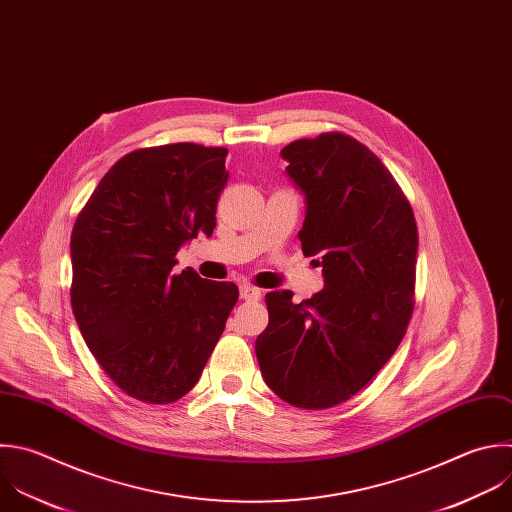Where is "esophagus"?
Here are the masks:
<instances>
[{
    "label": "esophagus",
    "instance_id": "obj_1",
    "mask_svg": "<svg viewBox=\"0 0 512 512\" xmlns=\"http://www.w3.org/2000/svg\"><path fill=\"white\" fill-rule=\"evenodd\" d=\"M241 299H245V301H257V299H261V289H257V287H253V285H241Z\"/></svg>",
    "mask_w": 512,
    "mask_h": 512
}]
</instances>
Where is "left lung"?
<instances>
[{"label":"left lung","instance_id":"left-lung-1","mask_svg":"<svg viewBox=\"0 0 512 512\" xmlns=\"http://www.w3.org/2000/svg\"><path fill=\"white\" fill-rule=\"evenodd\" d=\"M281 156L305 201L299 241L323 267V289L301 303L287 289L267 293L255 354L281 400L323 410L356 396L398 350L414 309L418 229L388 168L356 138L325 132Z\"/></svg>","mask_w":512,"mask_h":512}]
</instances>
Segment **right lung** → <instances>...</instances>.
I'll list each match as a JSON object with an SVG mask.
<instances>
[{"instance_id":"right-lung-1","label":"right lung","mask_w":512,"mask_h":512,"mask_svg":"<svg viewBox=\"0 0 512 512\" xmlns=\"http://www.w3.org/2000/svg\"><path fill=\"white\" fill-rule=\"evenodd\" d=\"M227 148H140L102 177L70 239L72 309L110 380L148 404L189 394L239 299L229 281L173 273L177 251L215 229Z\"/></svg>"}]
</instances>
